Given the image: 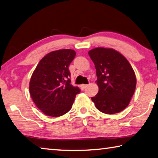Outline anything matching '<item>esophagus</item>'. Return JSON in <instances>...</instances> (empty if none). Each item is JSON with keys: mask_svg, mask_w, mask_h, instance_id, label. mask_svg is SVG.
Returning <instances> with one entry per match:
<instances>
[{"mask_svg": "<svg viewBox=\"0 0 158 158\" xmlns=\"http://www.w3.org/2000/svg\"><path fill=\"white\" fill-rule=\"evenodd\" d=\"M87 86H88V85H87V84H82V85H81V86H80V88H81V90H84Z\"/></svg>", "mask_w": 158, "mask_h": 158, "instance_id": "obj_1", "label": "esophagus"}]
</instances>
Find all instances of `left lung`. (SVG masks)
I'll return each mask as SVG.
<instances>
[{"label":"left lung","instance_id":"8db88e82","mask_svg":"<svg viewBox=\"0 0 158 158\" xmlns=\"http://www.w3.org/2000/svg\"><path fill=\"white\" fill-rule=\"evenodd\" d=\"M96 70L99 91L92 101L96 108L108 114L128 106L136 86L133 68L126 57L112 48H96L89 51Z\"/></svg>","mask_w":158,"mask_h":158}]
</instances>
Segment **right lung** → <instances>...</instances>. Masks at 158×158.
Segmentation results:
<instances>
[{
  "label": "right lung",
  "mask_w": 158,
  "mask_h": 158,
  "mask_svg": "<svg viewBox=\"0 0 158 158\" xmlns=\"http://www.w3.org/2000/svg\"><path fill=\"white\" fill-rule=\"evenodd\" d=\"M76 52L72 49L52 51L39 62L31 75L29 93L43 113L60 117L72 108L79 87L71 84L69 66Z\"/></svg>",
  "instance_id": "obj_1"
}]
</instances>
